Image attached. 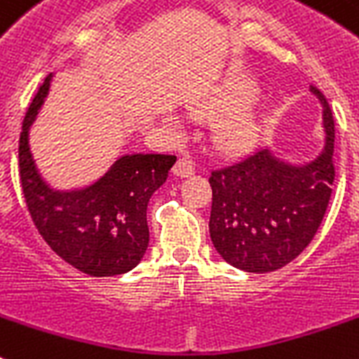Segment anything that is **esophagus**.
Listing matches in <instances>:
<instances>
[{
  "mask_svg": "<svg viewBox=\"0 0 359 359\" xmlns=\"http://www.w3.org/2000/svg\"><path fill=\"white\" fill-rule=\"evenodd\" d=\"M173 173L177 177H191L195 173V164L189 156H180L179 161L175 162Z\"/></svg>",
  "mask_w": 359,
  "mask_h": 359,
  "instance_id": "1",
  "label": "esophagus"
}]
</instances>
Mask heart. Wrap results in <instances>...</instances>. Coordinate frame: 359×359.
Returning a JSON list of instances; mask_svg holds the SVG:
<instances>
[{
    "label": "heart",
    "instance_id": "heart-1",
    "mask_svg": "<svg viewBox=\"0 0 359 359\" xmlns=\"http://www.w3.org/2000/svg\"><path fill=\"white\" fill-rule=\"evenodd\" d=\"M255 87L250 82H228L210 98L197 105L194 116L203 122H217L213 142L224 153L237 155L248 151L257 138L259 123L252 111H236L254 96Z\"/></svg>",
    "mask_w": 359,
    "mask_h": 359
}]
</instances>
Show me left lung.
<instances>
[{"instance_id": "1", "label": "left lung", "mask_w": 359, "mask_h": 359, "mask_svg": "<svg viewBox=\"0 0 359 359\" xmlns=\"http://www.w3.org/2000/svg\"><path fill=\"white\" fill-rule=\"evenodd\" d=\"M323 104L327 144L306 165L279 162L268 149L210 173V236L226 263L245 272H273L297 257L314 239L332 195L334 116L327 98L310 87Z\"/></svg>"}]
</instances>
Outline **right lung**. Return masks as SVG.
Instances as JSON below:
<instances>
[{"mask_svg":"<svg viewBox=\"0 0 359 359\" xmlns=\"http://www.w3.org/2000/svg\"><path fill=\"white\" fill-rule=\"evenodd\" d=\"M50 74L25 113L20 135V180L32 222L53 252L80 272L120 276L140 263L149 243L147 203L168 179L175 155L138 153L114 162L98 182L78 191L45 184L29 149V128L43 104Z\"/></svg>","mask_w":359,"mask_h":359,"instance_id":"obj_1","label":"right lung"}]
</instances>
